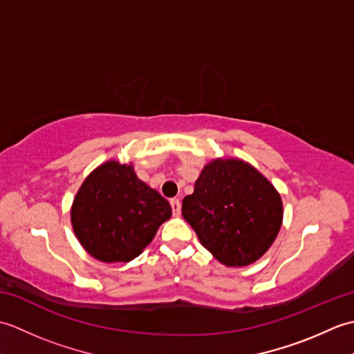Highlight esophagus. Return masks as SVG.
<instances>
[{
  "label": "esophagus",
  "mask_w": 354,
  "mask_h": 354,
  "mask_svg": "<svg viewBox=\"0 0 354 354\" xmlns=\"http://www.w3.org/2000/svg\"><path fill=\"white\" fill-rule=\"evenodd\" d=\"M170 205H171V212L175 216H179L181 214V202H179V199H170Z\"/></svg>",
  "instance_id": "34e87169"
}]
</instances>
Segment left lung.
Instances as JSON below:
<instances>
[{"instance_id":"left-lung-1","label":"left lung","mask_w":354,"mask_h":354,"mask_svg":"<svg viewBox=\"0 0 354 354\" xmlns=\"http://www.w3.org/2000/svg\"><path fill=\"white\" fill-rule=\"evenodd\" d=\"M183 216L213 257L240 268L257 261L274 243L283 202L251 164L225 158L202 169L194 192L183 199Z\"/></svg>"}]
</instances>
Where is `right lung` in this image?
Returning <instances> with one entry per match:
<instances>
[{"mask_svg": "<svg viewBox=\"0 0 354 354\" xmlns=\"http://www.w3.org/2000/svg\"><path fill=\"white\" fill-rule=\"evenodd\" d=\"M170 216L169 202L137 178L133 165L115 160L89 173L71 207L74 234L104 263L138 257Z\"/></svg>", "mask_w": 354, "mask_h": 354, "instance_id": "1", "label": "right lung"}]
</instances>
